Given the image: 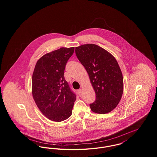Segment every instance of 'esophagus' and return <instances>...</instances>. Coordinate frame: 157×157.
<instances>
[{
    "instance_id": "1",
    "label": "esophagus",
    "mask_w": 157,
    "mask_h": 157,
    "mask_svg": "<svg viewBox=\"0 0 157 157\" xmlns=\"http://www.w3.org/2000/svg\"><path fill=\"white\" fill-rule=\"evenodd\" d=\"M82 92H83V90H82V89H79V90H78V94L80 97L82 96Z\"/></svg>"
}]
</instances>
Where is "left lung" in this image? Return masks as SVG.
Instances as JSON below:
<instances>
[{"label": "left lung", "instance_id": "left-lung-1", "mask_svg": "<svg viewBox=\"0 0 157 157\" xmlns=\"http://www.w3.org/2000/svg\"><path fill=\"white\" fill-rule=\"evenodd\" d=\"M78 59L85 68L95 92L96 100L90 104L92 112L104 114L119 104L124 90L123 76L115 57L95 44L75 48Z\"/></svg>", "mask_w": 157, "mask_h": 157}]
</instances>
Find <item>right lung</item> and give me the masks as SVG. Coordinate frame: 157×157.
<instances>
[{
    "label": "right lung",
    "mask_w": 157,
    "mask_h": 157,
    "mask_svg": "<svg viewBox=\"0 0 157 157\" xmlns=\"http://www.w3.org/2000/svg\"><path fill=\"white\" fill-rule=\"evenodd\" d=\"M74 47L60 48L46 53L36 63L32 94L38 108L48 119L61 122L71 117L76 97L64 78L67 60Z\"/></svg>",
    "instance_id": "right-lung-1"
}]
</instances>
